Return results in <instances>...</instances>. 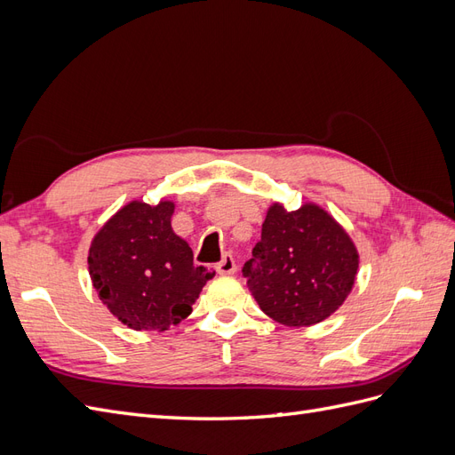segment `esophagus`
Returning a JSON list of instances; mask_svg holds the SVG:
<instances>
[{"mask_svg": "<svg viewBox=\"0 0 455 455\" xmlns=\"http://www.w3.org/2000/svg\"><path fill=\"white\" fill-rule=\"evenodd\" d=\"M216 271L220 275H233V273H235L237 271L235 258H233L231 254H224V258L216 264Z\"/></svg>", "mask_w": 455, "mask_h": 455, "instance_id": "34e87169", "label": "esophagus"}]
</instances>
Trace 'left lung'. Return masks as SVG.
<instances>
[{
	"label": "left lung",
	"mask_w": 455,
	"mask_h": 455,
	"mask_svg": "<svg viewBox=\"0 0 455 455\" xmlns=\"http://www.w3.org/2000/svg\"><path fill=\"white\" fill-rule=\"evenodd\" d=\"M359 252L336 220L313 203L288 212L273 203L243 275L259 309L284 326L332 315L355 284Z\"/></svg>",
	"instance_id": "8db88e82"
}]
</instances>
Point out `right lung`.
<instances>
[{
	"instance_id": "add662e5",
	"label": "right lung",
	"mask_w": 455,
	"mask_h": 455,
	"mask_svg": "<svg viewBox=\"0 0 455 455\" xmlns=\"http://www.w3.org/2000/svg\"><path fill=\"white\" fill-rule=\"evenodd\" d=\"M172 201H131L96 233L89 275L99 298L132 330H163L191 313L214 271L194 266L189 244L172 231Z\"/></svg>"
}]
</instances>
